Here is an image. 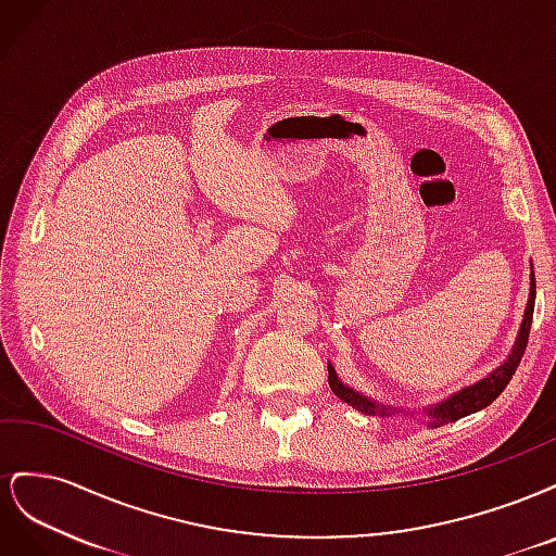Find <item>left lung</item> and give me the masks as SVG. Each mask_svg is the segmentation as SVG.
<instances>
[{
    "label": "left lung",
    "mask_w": 556,
    "mask_h": 556,
    "mask_svg": "<svg viewBox=\"0 0 556 556\" xmlns=\"http://www.w3.org/2000/svg\"><path fill=\"white\" fill-rule=\"evenodd\" d=\"M533 304H535V278H533V271H531V288H529V301H527V308H525V319H521L517 339H515V345L510 350L508 359L503 362L501 366H496L490 376L478 380L476 384H468V387H464L462 392H454L445 401H439V403H433V406L425 408V415H427L425 422L429 427H441V425H447V422H457V419H462L470 413H478V410L490 406V403L503 390H506V384L515 376L517 366L521 362V355H525V350H527L529 331H531V317H533ZM329 387H331V392L336 396L343 399L345 403H350L352 408H357L364 415L392 417V415L399 413L396 408L382 406V403H378L376 399H368V396L359 394L357 390H352V387H348L345 382H341V378L336 376L331 364H329Z\"/></svg>",
    "instance_id": "8db88e82"
}]
</instances>
